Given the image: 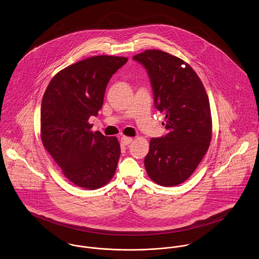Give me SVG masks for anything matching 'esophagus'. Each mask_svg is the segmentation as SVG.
<instances>
[{"label":"esophagus","instance_id":"1","mask_svg":"<svg viewBox=\"0 0 259 259\" xmlns=\"http://www.w3.org/2000/svg\"><path fill=\"white\" fill-rule=\"evenodd\" d=\"M120 142L123 146H128L132 142H133V138H128V137H122L120 139Z\"/></svg>","mask_w":259,"mask_h":259}]
</instances>
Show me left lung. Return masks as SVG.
<instances>
[{
    "label": "left lung",
    "mask_w": 259,
    "mask_h": 259,
    "mask_svg": "<svg viewBox=\"0 0 259 259\" xmlns=\"http://www.w3.org/2000/svg\"><path fill=\"white\" fill-rule=\"evenodd\" d=\"M145 69L154 108L164 112L167 134L151 139L145 157L148 177L157 185L176 186L195 170L211 141L208 97L198 75L183 60L158 50L133 58Z\"/></svg>",
    "instance_id": "obj_1"
}]
</instances>
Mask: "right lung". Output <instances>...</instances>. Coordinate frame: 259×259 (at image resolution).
<instances>
[{"label": "right lung", "mask_w": 259, "mask_h": 259, "mask_svg": "<svg viewBox=\"0 0 259 259\" xmlns=\"http://www.w3.org/2000/svg\"><path fill=\"white\" fill-rule=\"evenodd\" d=\"M127 62L112 56L92 57L67 67L50 81L40 106V138L65 177L88 189L107 185L120 155L114 137L91 132V115H98L106 88Z\"/></svg>", "instance_id": "obj_1"}]
</instances>
